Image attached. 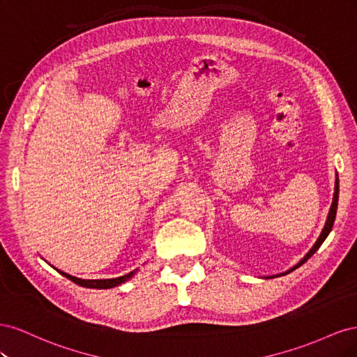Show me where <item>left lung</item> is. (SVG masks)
<instances>
[{
  "label": "left lung",
  "mask_w": 357,
  "mask_h": 357,
  "mask_svg": "<svg viewBox=\"0 0 357 357\" xmlns=\"http://www.w3.org/2000/svg\"><path fill=\"white\" fill-rule=\"evenodd\" d=\"M338 192H340V185H338V177H337V180H335V193H333V201H332V205H331V211H329V215H328V220H326L325 228H323V231H321L320 236L317 238L316 244L311 247V250H310L304 257H302V261H301V262H298L294 268H290L289 271H286V273H283V274H280V275H286V274H289V273H291V271H295V269H296V268H299L302 264H305V262L308 261V259L319 250V247L323 244V241L326 240V236L329 235V232H331V229H332V226H333L335 215H337V207H338Z\"/></svg>",
  "instance_id": "8db88e82"
}]
</instances>
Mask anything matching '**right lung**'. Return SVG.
Returning <instances> with one entry per match:
<instances>
[{
  "mask_svg": "<svg viewBox=\"0 0 357 357\" xmlns=\"http://www.w3.org/2000/svg\"><path fill=\"white\" fill-rule=\"evenodd\" d=\"M59 273H61L63 277H67L68 280H71L73 283L79 284V286H83V287H91V289H110V287H114V286H119V284L125 283L126 280H129V278H131V277L137 273V269H135V271H131L129 274H126V275L117 277V278H109V280H82V278L73 277V275L66 274V273H62V271H59Z\"/></svg>",
  "mask_w": 357,
  "mask_h": 357,
  "instance_id": "right-lung-1",
  "label": "right lung"
}]
</instances>
